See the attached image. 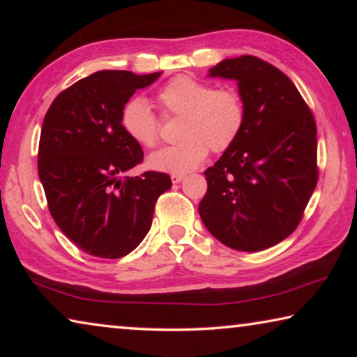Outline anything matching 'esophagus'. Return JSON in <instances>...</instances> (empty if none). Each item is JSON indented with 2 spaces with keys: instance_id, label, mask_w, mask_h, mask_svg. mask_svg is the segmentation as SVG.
Segmentation results:
<instances>
[{
  "instance_id": "1",
  "label": "esophagus",
  "mask_w": 357,
  "mask_h": 357,
  "mask_svg": "<svg viewBox=\"0 0 357 357\" xmlns=\"http://www.w3.org/2000/svg\"><path fill=\"white\" fill-rule=\"evenodd\" d=\"M184 179V174H179V173H174V174H172V181H173V184H178V183H181V181Z\"/></svg>"
}]
</instances>
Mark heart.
Wrapping results in <instances>:
<instances>
[{
  "label": "heart",
  "instance_id": "b5f03b06",
  "mask_svg": "<svg viewBox=\"0 0 357 357\" xmlns=\"http://www.w3.org/2000/svg\"><path fill=\"white\" fill-rule=\"evenodd\" d=\"M155 100L165 116H181V140L149 155V167L154 170L184 174L200 165L209 149L222 153L231 148L244 130L247 107L236 88H214L208 82L178 75L157 91ZM119 126L143 148L159 143L160 118L142 98L126 102L119 113Z\"/></svg>",
  "mask_w": 357,
  "mask_h": 357
}]
</instances>
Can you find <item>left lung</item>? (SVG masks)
Segmentation results:
<instances>
[{"mask_svg": "<svg viewBox=\"0 0 357 357\" xmlns=\"http://www.w3.org/2000/svg\"><path fill=\"white\" fill-rule=\"evenodd\" d=\"M211 75L238 80L247 119L236 143L204 170L198 211L231 249H269L298 228L317 187L315 116L294 83L261 58L223 59Z\"/></svg>", "mask_w": 357, "mask_h": 357, "instance_id": "1", "label": "left lung"}]
</instances>
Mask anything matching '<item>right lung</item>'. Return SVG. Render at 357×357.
Instances as JSON below:
<instances>
[{
    "mask_svg": "<svg viewBox=\"0 0 357 357\" xmlns=\"http://www.w3.org/2000/svg\"><path fill=\"white\" fill-rule=\"evenodd\" d=\"M160 72L99 70L52 102L40 130L38 170L48 211L84 253L116 259L146 236L157 198L172 187L167 173L124 176L143 149L119 126L121 108Z\"/></svg>",
    "mask_w": 357,
    "mask_h": 357,
    "instance_id": "right-lung-1",
    "label": "right lung"
}]
</instances>
